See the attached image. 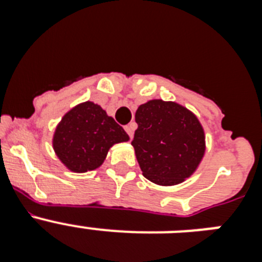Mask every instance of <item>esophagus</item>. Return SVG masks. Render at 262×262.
<instances>
[{
  "instance_id": "1",
  "label": "esophagus",
  "mask_w": 262,
  "mask_h": 262,
  "mask_svg": "<svg viewBox=\"0 0 262 262\" xmlns=\"http://www.w3.org/2000/svg\"><path fill=\"white\" fill-rule=\"evenodd\" d=\"M124 129H126V133L128 134L129 138L133 139V136H134V129H135V123H129V124H127V126L124 127Z\"/></svg>"
}]
</instances>
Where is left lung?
Here are the masks:
<instances>
[{
    "label": "left lung",
    "instance_id": "1",
    "mask_svg": "<svg viewBox=\"0 0 262 262\" xmlns=\"http://www.w3.org/2000/svg\"><path fill=\"white\" fill-rule=\"evenodd\" d=\"M131 142L143 176L160 186H174L194 174L206 152L202 123L173 101L149 99L135 113Z\"/></svg>",
    "mask_w": 262,
    "mask_h": 262
}]
</instances>
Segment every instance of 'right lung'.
<instances>
[{
    "label": "right lung",
    "mask_w": 262,
    "mask_h": 262,
    "mask_svg": "<svg viewBox=\"0 0 262 262\" xmlns=\"http://www.w3.org/2000/svg\"><path fill=\"white\" fill-rule=\"evenodd\" d=\"M114 118L92 101L67 111L52 136V148L60 163L71 172L85 173L99 168L118 143L128 142Z\"/></svg>",
    "instance_id": "1"
}]
</instances>
